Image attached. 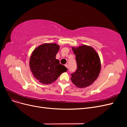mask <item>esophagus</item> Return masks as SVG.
I'll list each match as a JSON object with an SVG mask.
<instances>
[{
  "label": "esophagus",
  "instance_id": "1",
  "mask_svg": "<svg viewBox=\"0 0 127 127\" xmlns=\"http://www.w3.org/2000/svg\"><path fill=\"white\" fill-rule=\"evenodd\" d=\"M64 66L66 67L67 68H68V64H64Z\"/></svg>",
  "mask_w": 127,
  "mask_h": 127
}]
</instances>
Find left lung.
<instances>
[{
    "mask_svg": "<svg viewBox=\"0 0 127 127\" xmlns=\"http://www.w3.org/2000/svg\"><path fill=\"white\" fill-rule=\"evenodd\" d=\"M72 49L76 56L77 69L71 74L70 79L78 87H86L93 84L99 75L101 70L99 56L89 46L83 45Z\"/></svg>",
    "mask_w": 127,
    "mask_h": 127,
    "instance_id": "left-lung-1",
    "label": "left lung"
}]
</instances>
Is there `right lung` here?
<instances>
[{"label":"right lung","instance_id":"add662e5","mask_svg":"<svg viewBox=\"0 0 127 127\" xmlns=\"http://www.w3.org/2000/svg\"><path fill=\"white\" fill-rule=\"evenodd\" d=\"M59 49V46L56 43H47L40 45L33 52L30 66L33 75L40 83L51 84L67 70L56 58Z\"/></svg>","mask_w":127,"mask_h":127}]
</instances>
